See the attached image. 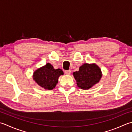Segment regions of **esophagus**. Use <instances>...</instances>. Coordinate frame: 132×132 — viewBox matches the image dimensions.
<instances>
[{
  "instance_id": "obj_1",
  "label": "esophagus",
  "mask_w": 132,
  "mask_h": 132,
  "mask_svg": "<svg viewBox=\"0 0 132 132\" xmlns=\"http://www.w3.org/2000/svg\"><path fill=\"white\" fill-rule=\"evenodd\" d=\"M71 71L70 70H69L64 71V73H65L66 75H70L71 74Z\"/></svg>"
}]
</instances>
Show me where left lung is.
Returning a JSON list of instances; mask_svg holds the SVG:
<instances>
[{
  "label": "left lung",
  "instance_id": "obj_1",
  "mask_svg": "<svg viewBox=\"0 0 132 132\" xmlns=\"http://www.w3.org/2000/svg\"><path fill=\"white\" fill-rule=\"evenodd\" d=\"M73 75L78 86L84 90L98 83L102 77L101 71L96 64L87 63L81 66L79 71L74 72Z\"/></svg>",
  "mask_w": 132,
  "mask_h": 132
}]
</instances>
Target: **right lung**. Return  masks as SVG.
I'll return each instance as SVG.
<instances>
[{
    "label": "right lung",
    "mask_w": 132,
    "mask_h": 132,
    "mask_svg": "<svg viewBox=\"0 0 132 132\" xmlns=\"http://www.w3.org/2000/svg\"><path fill=\"white\" fill-rule=\"evenodd\" d=\"M63 74L61 69H54L50 63L37 70L34 73V79L43 88L52 90L58 83L59 77Z\"/></svg>",
    "instance_id": "right-lung-1"
}]
</instances>
